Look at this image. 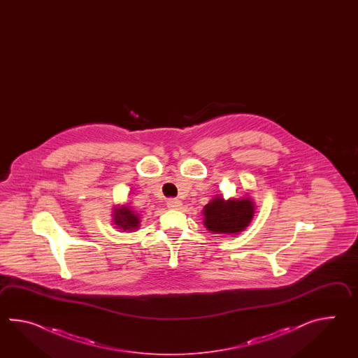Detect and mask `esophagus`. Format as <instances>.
I'll list each match as a JSON object with an SVG mask.
<instances>
[{
    "mask_svg": "<svg viewBox=\"0 0 358 358\" xmlns=\"http://www.w3.org/2000/svg\"><path fill=\"white\" fill-rule=\"evenodd\" d=\"M166 205L169 208H173V210H179L182 207V201L180 199H176V198H170L166 201Z\"/></svg>",
    "mask_w": 358,
    "mask_h": 358,
    "instance_id": "esophagus-1",
    "label": "esophagus"
}]
</instances>
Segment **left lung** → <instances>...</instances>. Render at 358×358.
Returning <instances> with one entry per match:
<instances>
[{
    "label": "left lung",
    "instance_id": "1",
    "mask_svg": "<svg viewBox=\"0 0 358 358\" xmlns=\"http://www.w3.org/2000/svg\"><path fill=\"white\" fill-rule=\"evenodd\" d=\"M203 225L213 234L236 236L250 225L255 202L248 194L242 198L215 197L203 207Z\"/></svg>",
    "mask_w": 358,
    "mask_h": 358
}]
</instances>
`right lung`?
Masks as SVG:
<instances>
[{"instance_id": "right-lung-1", "label": "right lung", "mask_w": 358, "mask_h": 358, "mask_svg": "<svg viewBox=\"0 0 358 358\" xmlns=\"http://www.w3.org/2000/svg\"><path fill=\"white\" fill-rule=\"evenodd\" d=\"M111 216L115 228L120 229L122 231L131 233L139 228L141 216L131 208V206H115Z\"/></svg>"}]
</instances>
